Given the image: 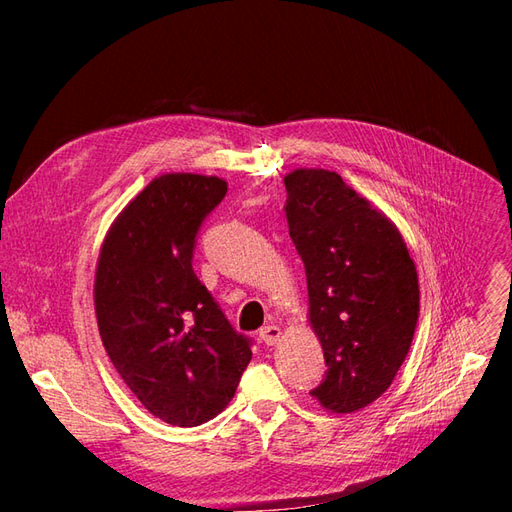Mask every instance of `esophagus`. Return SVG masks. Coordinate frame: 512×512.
Masks as SVG:
<instances>
[{
	"label": "esophagus",
	"mask_w": 512,
	"mask_h": 512,
	"mask_svg": "<svg viewBox=\"0 0 512 512\" xmlns=\"http://www.w3.org/2000/svg\"><path fill=\"white\" fill-rule=\"evenodd\" d=\"M280 337H282V329L277 327V324H267V327L260 329V339L267 346H275L277 342H280Z\"/></svg>",
	"instance_id": "esophagus-1"
}]
</instances>
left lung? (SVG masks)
Segmentation results:
<instances>
[{"mask_svg":"<svg viewBox=\"0 0 512 512\" xmlns=\"http://www.w3.org/2000/svg\"><path fill=\"white\" fill-rule=\"evenodd\" d=\"M290 239L305 265L307 322L327 374L312 395L350 414L376 401L406 361L418 320V275L399 228L335 170L284 177Z\"/></svg>","mask_w":512,"mask_h":512,"instance_id":"obj_1","label":"left lung"}]
</instances>
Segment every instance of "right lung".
Returning a JSON list of instances; mask_svg holds the SVG:
<instances>
[{
    "mask_svg": "<svg viewBox=\"0 0 512 512\" xmlns=\"http://www.w3.org/2000/svg\"><path fill=\"white\" fill-rule=\"evenodd\" d=\"M215 175L166 173L123 207L100 247L94 305L102 344L136 399L168 425L218 416L252 359L192 269L200 224L222 203Z\"/></svg>",
    "mask_w": 512,
    "mask_h": 512,
    "instance_id": "obj_1",
    "label": "right lung"
}]
</instances>
